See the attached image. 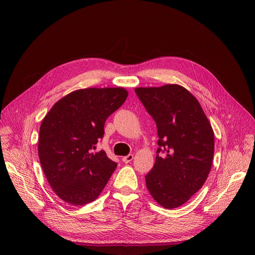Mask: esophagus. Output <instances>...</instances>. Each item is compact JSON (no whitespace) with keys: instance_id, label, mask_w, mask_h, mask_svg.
Segmentation results:
<instances>
[{"instance_id":"obj_1","label":"esophagus","mask_w":255,"mask_h":255,"mask_svg":"<svg viewBox=\"0 0 255 255\" xmlns=\"http://www.w3.org/2000/svg\"><path fill=\"white\" fill-rule=\"evenodd\" d=\"M132 160H133V155H132V154H129L128 156H125V157L122 158V161H123L124 163H129V162H131Z\"/></svg>"}]
</instances>
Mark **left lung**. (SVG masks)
<instances>
[{"label":"left lung","instance_id":"obj_1","mask_svg":"<svg viewBox=\"0 0 255 255\" xmlns=\"http://www.w3.org/2000/svg\"><path fill=\"white\" fill-rule=\"evenodd\" d=\"M135 93L155 120L159 136L146 188L158 204L176 208L208 177L214 154L212 127L196 97L180 85L140 87Z\"/></svg>","mask_w":255,"mask_h":255}]
</instances>
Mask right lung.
I'll use <instances>...</instances> for the list:
<instances>
[{"mask_svg":"<svg viewBox=\"0 0 255 255\" xmlns=\"http://www.w3.org/2000/svg\"><path fill=\"white\" fill-rule=\"evenodd\" d=\"M127 96L121 87L76 90L58 100L43 119L40 163L51 188L64 202L85 205L105 189L117 163L105 150H92L104 137L106 120Z\"/></svg>","mask_w":255,"mask_h":255,"instance_id":"obj_1","label":"right lung"}]
</instances>
